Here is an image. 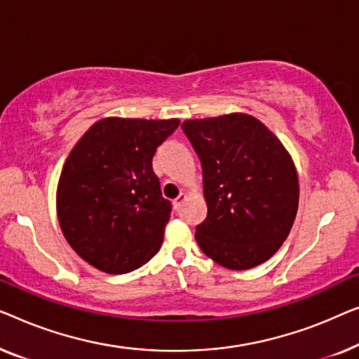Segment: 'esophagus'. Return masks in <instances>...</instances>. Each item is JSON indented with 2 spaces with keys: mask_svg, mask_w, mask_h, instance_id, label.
<instances>
[{
  "mask_svg": "<svg viewBox=\"0 0 359 359\" xmlns=\"http://www.w3.org/2000/svg\"><path fill=\"white\" fill-rule=\"evenodd\" d=\"M185 198H187V194H184V191H182V194L177 196V198L174 200V208L175 210H180V206L185 201Z\"/></svg>",
  "mask_w": 359,
  "mask_h": 359,
  "instance_id": "1",
  "label": "esophagus"
}]
</instances>
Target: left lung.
Listing matches in <instances>:
<instances>
[{"label": "left lung", "mask_w": 359, "mask_h": 359, "mask_svg": "<svg viewBox=\"0 0 359 359\" xmlns=\"http://www.w3.org/2000/svg\"><path fill=\"white\" fill-rule=\"evenodd\" d=\"M198 154L208 215L195 239L229 270L264 264L290 234L299 203L296 168L281 141L247 114L185 120Z\"/></svg>", "instance_id": "8db88e82"}]
</instances>
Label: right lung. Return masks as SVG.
<instances>
[{"label":"right lung","mask_w":359,"mask_h":359,"mask_svg":"<svg viewBox=\"0 0 359 359\" xmlns=\"http://www.w3.org/2000/svg\"><path fill=\"white\" fill-rule=\"evenodd\" d=\"M179 123L102 118L72 149L57 213L65 239L89 265L122 275L158 254L172 206L161 194L153 156Z\"/></svg>","instance_id":"right-lung-1"}]
</instances>
